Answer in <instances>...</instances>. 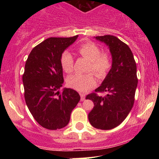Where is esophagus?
<instances>
[{
	"mask_svg": "<svg viewBox=\"0 0 159 159\" xmlns=\"http://www.w3.org/2000/svg\"><path fill=\"white\" fill-rule=\"evenodd\" d=\"M80 96H81V101H84L85 99V94L84 93H80Z\"/></svg>",
	"mask_w": 159,
	"mask_h": 159,
	"instance_id": "obj_1",
	"label": "esophagus"
}]
</instances>
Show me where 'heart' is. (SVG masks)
<instances>
[{"label": "heart", "instance_id": "b5f03b06", "mask_svg": "<svg viewBox=\"0 0 159 159\" xmlns=\"http://www.w3.org/2000/svg\"><path fill=\"white\" fill-rule=\"evenodd\" d=\"M78 53L82 57L89 59L90 63L87 74H74L67 79L68 86L78 91L84 92L92 89L96 84L95 75L99 79L107 77L111 69L113 61L111 55L108 51H102L101 48L93 41H89L81 43L78 47ZM60 63L62 69L66 73H70L74 70V57L69 51H65L61 54Z\"/></svg>", "mask_w": 159, "mask_h": 159}]
</instances>
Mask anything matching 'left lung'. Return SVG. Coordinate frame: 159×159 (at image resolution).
I'll use <instances>...</instances> for the list:
<instances>
[{
    "label": "left lung",
    "instance_id": "left-lung-1",
    "mask_svg": "<svg viewBox=\"0 0 159 159\" xmlns=\"http://www.w3.org/2000/svg\"><path fill=\"white\" fill-rule=\"evenodd\" d=\"M95 38L108 45L113 65L102 85L86 96L94 102L89 120L95 129L109 130L119 125L132 108L138 85L137 67L130 48L117 37ZM99 93L107 94L102 96Z\"/></svg>",
    "mask_w": 159,
    "mask_h": 159
}]
</instances>
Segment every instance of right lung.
<instances>
[{"mask_svg":"<svg viewBox=\"0 0 159 159\" xmlns=\"http://www.w3.org/2000/svg\"><path fill=\"white\" fill-rule=\"evenodd\" d=\"M77 38H48L32 49L25 63L22 76L25 102L32 116L44 129L65 127L80 101L75 90L58 91L64 82L61 54Z\"/></svg>","mask_w":159,"mask_h":159,"instance_id":"obj_1","label":"right lung"}]
</instances>
